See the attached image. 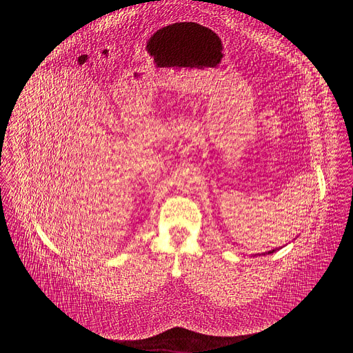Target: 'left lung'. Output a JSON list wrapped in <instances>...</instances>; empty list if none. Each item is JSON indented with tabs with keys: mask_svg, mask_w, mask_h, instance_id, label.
<instances>
[{
	"mask_svg": "<svg viewBox=\"0 0 353 353\" xmlns=\"http://www.w3.org/2000/svg\"><path fill=\"white\" fill-rule=\"evenodd\" d=\"M274 251H275V250H271V251H268V253H265V254H272V253H274Z\"/></svg>",
	"mask_w": 353,
	"mask_h": 353,
	"instance_id": "1",
	"label": "left lung"
}]
</instances>
